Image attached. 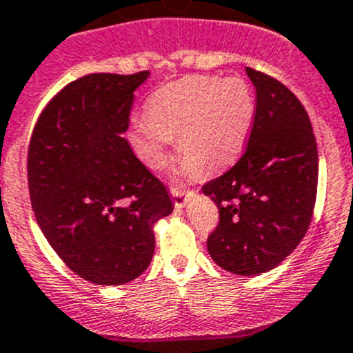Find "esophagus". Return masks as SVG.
<instances>
[{
	"mask_svg": "<svg viewBox=\"0 0 353 353\" xmlns=\"http://www.w3.org/2000/svg\"><path fill=\"white\" fill-rule=\"evenodd\" d=\"M170 195H172L174 205H176L177 209H183V207L186 205L188 192H183V190H179V188H172V190H170Z\"/></svg>",
	"mask_w": 353,
	"mask_h": 353,
	"instance_id": "obj_1",
	"label": "esophagus"
}]
</instances>
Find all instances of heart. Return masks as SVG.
<instances>
[{
  "label": "heart",
  "mask_w": 353,
  "mask_h": 353,
  "mask_svg": "<svg viewBox=\"0 0 353 353\" xmlns=\"http://www.w3.org/2000/svg\"><path fill=\"white\" fill-rule=\"evenodd\" d=\"M254 114V95L240 78L184 77L150 95L146 120L132 127V141L157 170L165 163L170 137L179 136L181 176L219 172L243 151Z\"/></svg>",
  "instance_id": "heart-1"
}]
</instances>
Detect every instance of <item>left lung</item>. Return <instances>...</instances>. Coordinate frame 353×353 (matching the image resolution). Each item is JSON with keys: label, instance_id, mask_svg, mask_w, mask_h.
Masks as SVG:
<instances>
[{"label": "left lung", "instance_id": "obj_1", "mask_svg": "<svg viewBox=\"0 0 353 353\" xmlns=\"http://www.w3.org/2000/svg\"><path fill=\"white\" fill-rule=\"evenodd\" d=\"M256 87V114L243 157L202 192L219 209L207 239L217 266L259 275L281 265L310 226L319 153L310 118L275 78L245 68Z\"/></svg>", "mask_w": 353, "mask_h": 353}]
</instances>
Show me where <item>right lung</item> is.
<instances>
[{
	"mask_svg": "<svg viewBox=\"0 0 353 353\" xmlns=\"http://www.w3.org/2000/svg\"><path fill=\"white\" fill-rule=\"evenodd\" d=\"M150 78L95 72L65 85L39 114L28 153L36 223L85 281L121 285L150 266L154 223L174 210L167 188L123 134L134 92Z\"/></svg>",
	"mask_w": 353,
	"mask_h": 353,
	"instance_id": "right-lung-1",
	"label": "right lung"
}]
</instances>
